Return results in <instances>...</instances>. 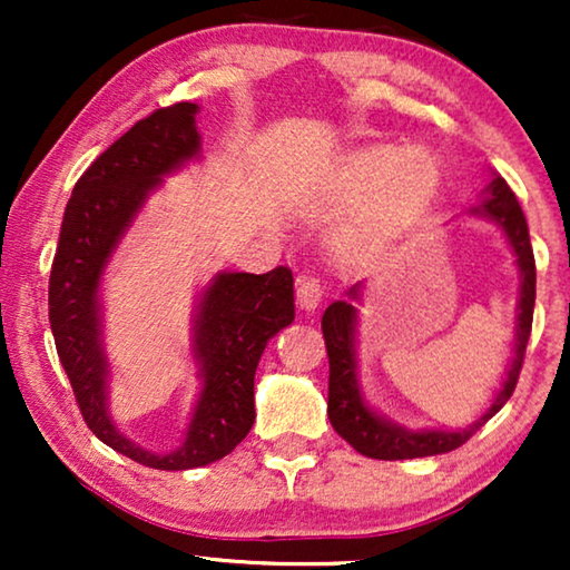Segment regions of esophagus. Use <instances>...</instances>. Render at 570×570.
<instances>
[{
    "instance_id": "34e87169",
    "label": "esophagus",
    "mask_w": 570,
    "mask_h": 570,
    "mask_svg": "<svg viewBox=\"0 0 570 570\" xmlns=\"http://www.w3.org/2000/svg\"><path fill=\"white\" fill-rule=\"evenodd\" d=\"M295 295H298V303H301L303 311H314L318 303H322V295H324L322 279L311 277V275L298 277V285H295Z\"/></svg>"
}]
</instances>
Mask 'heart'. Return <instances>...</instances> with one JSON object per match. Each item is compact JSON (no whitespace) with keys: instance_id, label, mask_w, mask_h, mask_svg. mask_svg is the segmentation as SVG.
<instances>
[{"instance_id":"b5f03b06","label":"heart","mask_w":570,"mask_h":570,"mask_svg":"<svg viewBox=\"0 0 570 570\" xmlns=\"http://www.w3.org/2000/svg\"><path fill=\"white\" fill-rule=\"evenodd\" d=\"M439 186V166L425 150L373 145L345 155L334 174L337 199L363 202L345 228V244L386 236L404 228L423 213Z\"/></svg>"}]
</instances>
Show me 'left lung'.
<instances>
[{"mask_svg": "<svg viewBox=\"0 0 570 570\" xmlns=\"http://www.w3.org/2000/svg\"><path fill=\"white\" fill-rule=\"evenodd\" d=\"M474 213L488 215L495 220L509 236V244L517 252V264L521 269V298H519V318H517V355L509 368V376L503 381V389L498 392L493 407L482 415L478 423L466 431H423L412 433L400 425L386 423L379 415L365 407L361 392H357L355 379V306L350 301H334L322 316V332L326 355H330V423L357 454L371 459H384V462H396V459H415V456H433L454 451L472 439L505 402L511 400L517 389L521 363L527 355V342L532 334V314H534V291H537V267L532 240H529L527 217L521 213L517 194L509 189V184L501 176L490 184L488 199L482 202ZM350 295L357 298V285L350 287Z\"/></svg>", "mask_w": 570, "mask_h": 570, "instance_id": "left-lung-1", "label": "left lung"}]
</instances>
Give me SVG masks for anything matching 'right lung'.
<instances>
[{
    "label": "right lung",
    "mask_w": 570,
    "mask_h": 570,
    "mask_svg": "<svg viewBox=\"0 0 570 570\" xmlns=\"http://www.w3.org/2000/svg\"><path fill=\"white\" fill-rule=\"evenodd\" d=\"M194 104L158 108L100 153L67 202L49 277V322L77 407L100 441L153 470H191L230 454L254 425V373L269 337L295 318L293 272L217 275L199 303L194 357L202 389L186 441L150 454L116 431L106 410L98 285L108 256L160 176L199 153Z\"/></svg>",
    "instance_id": "right-lung-1"
}]
</instances>
